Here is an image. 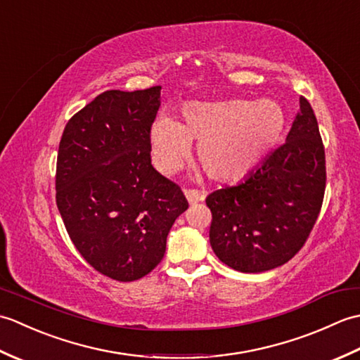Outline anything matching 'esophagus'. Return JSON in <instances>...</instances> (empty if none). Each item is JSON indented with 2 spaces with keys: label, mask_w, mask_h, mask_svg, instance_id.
Segmentation results:
<instances>
[{
  "label": "esophagus",
  "mask_w": 360,
  "mask_h": 360,
  "mask_svg": "<svg viewBox=\"0 0 360 360\" xmlns=\"http://www.w3.org/2000/svg\"><path fill=\"white\" fill-rule=\"evenodd\" d=\"M184 195L187 198V201L190 204H196L204 200V193H201L200 190H195V188H186L184 190Z\"/></svg>",
  "instance_id": "obj_1"
}]
</instances>
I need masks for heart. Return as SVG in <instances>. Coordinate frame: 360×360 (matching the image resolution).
<instances>
[{"mask_svg":"<svg viewBox=\"0 0 360 360\" xmlns=\"http://www.w3.org/2000/svg\"><path fill=\"white\" fill-rule=\"evenodd\" d=\"M285 129V112L272 101L231 98L188 102L181 122L158 117L150 128L153 162L164 173L178 168L198 143V158L213 179L236 182L254 170L277 145Z\"/></svg>","mask_w":360,"mask_h":360,"instance_id":"obj_1","label":"heart"}]
</instances>
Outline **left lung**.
I'll return each mask as SVG.
<instances>
[{"mask_svg":"<svg viewBox=\"0 0 360 360\" xmlns=\"http://www.w3.org/2000/svg\"><path fill=\"white\" fill-rule=\"evenodd\" d=\"M326 186L325 148L316 114L300 97L286 142L240 184L207 196L210 244L240 272H264L288 263L314 227Z\"/></svg>","mask_w":360,"mask_h":360,"instance_id":"obj_1","label":"left lung"}]
</instances>
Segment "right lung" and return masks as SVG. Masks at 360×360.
Returning <instances> with one entry per match:
<instances>
[{
  "label": "right lung",
  "mask_w": 360,
  "mask_h": 360,
  "mask_svg": "<svg viewBox=\"0 0 360 360\" xmlns=\"http://www.w3.org/2000/svg\"><path fill=\"white\" fill-rule=\"evenodd\" d=\"M160 86L98 94L68 122L60 141L56 200L80 255L117 281L150 274L188 202L151 165L150 128Z\"/></svg>",
  "instance_id": "1"
}]
</instances>
